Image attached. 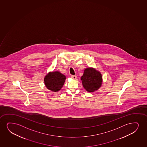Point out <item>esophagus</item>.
<instances>
[{"label": "esophagus", "mask_w": 147, "mask_h": 147, "mask_svg": "<svg viewBox=\"0 0 147 147\" xmlns=\"http://www.w3.org/2000/svg\"><path fill=\"white\" fill-rule=\"evenodd\" d=\"M71 78H73L74 80H76L77 76L76 75H72V76H71Z\"/></svg>", "instance_id": "34e87169"}]
</instances>
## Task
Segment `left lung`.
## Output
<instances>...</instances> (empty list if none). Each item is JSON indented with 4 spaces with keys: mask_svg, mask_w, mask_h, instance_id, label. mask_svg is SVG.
Wrapping results in <instances>:
<instances>
[{
    "mask_svg": "<svg viewBox=\"0 0 147 147\" xmlns=\"http://www.w3.org/2000/svg\"><path fill=\"white\" fill-rule=\"evenodd\" d=\"M80 80L84 88L90 92L98 90L102 83L101 73L92 67H88L84 69V74Z\"/></svg>",
    "mask_w": 147,
    "mask_h": 147,
    "instance_id": "obj_1",
    "label": "left lung"
}]
</instances>
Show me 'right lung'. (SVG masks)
<instances>
[{
  "mask_svg": "<svg viewBox=\"0 0 147 147\" xmlns=\"http://www.w3.org/2000/svg\"><path fill=\"white\" fill-rule=\"evenodd\" d=\"M66 77L58 71L50 72L44 78V83L48 89L54 92L61 89L65 82Z\"/></svg>",
  "mask_w": 147,
  "mask_h": 147,
  "instance_id": "add662e5",
  "label": "right lung"
}]
</instances>
